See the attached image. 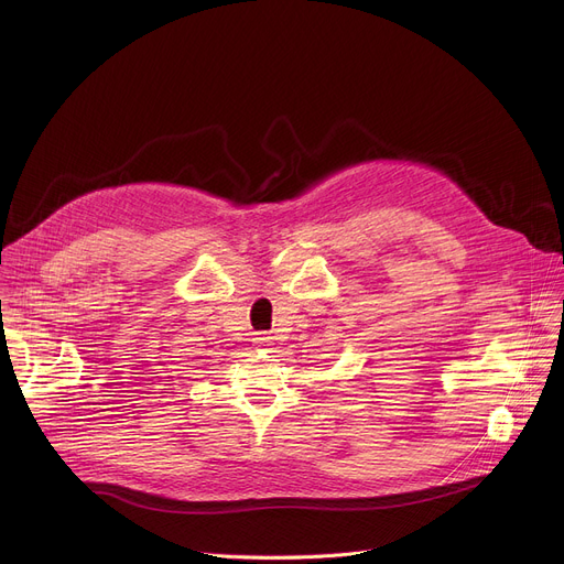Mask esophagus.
Returning a JSON list of instances; mask_svg holds the SVG:
<instances>
[{
	"label": "esophagus",
	"mask_w": 564,
	"mask_h": 564,
	"mask_svg": "<svg viewBox=\"0 0 564 564\" xmlns=\"http://www.w3.org/2000/svg\"><path fill=\"white\" fill-rule=\"evenodd\" d=\"M259 348H265V346H272V337L265 335V333H254V339H252Z\"/></svg>",
	"instance_id": "34e87169"
}]
</instances>
